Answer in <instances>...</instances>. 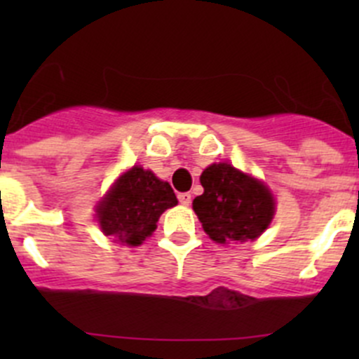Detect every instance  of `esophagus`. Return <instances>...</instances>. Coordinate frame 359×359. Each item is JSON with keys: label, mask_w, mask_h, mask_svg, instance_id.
Masks as SVG:
<instances>
[{"label": "esophagus", "mask_w": 359, "mask_h": 359, "mask_svg": "<svg viewBox=\"0 0 359 359\" xmlns=\"http://www.w3.org/2000/svg\"><path fill=\"white\" fill-rule=\"evenodd\" d=\"M191 200H193V198H191V194L189 193H180L179 194V201H180V205H184V206H187L191 203Z\"/></svg>", "instance_id": "34e87169"}]
</instances>
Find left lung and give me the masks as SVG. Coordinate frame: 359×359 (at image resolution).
Listing matches in <instances>:
<instances>
[{
  "label": "left lung",
  "instance_id": "8db88e82",
  "mask_svg": "<svg viewBox=\"0 0 359 359\" xmlns=\"http://www.w3.org/2000/svg\"><path fill=\"white\" fill-rule=\"evenodd\" d=\"M203 194L193 201L205 233L215 243L253 241L269 227L276 203L264 182L229 163H213L203 170Z\"/></svg>",
  "mask_w": 359,
  "mask_h": 359
}]
</instances>
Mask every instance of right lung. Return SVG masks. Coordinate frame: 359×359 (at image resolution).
<instances>
[{
  "label": "right lung",
  "instance_id": "right-lung-1",
  "mask_svg": "<svg viewBox=\"0 0 359 359\" xmlns=\"http://www.w3.org/2000/svg\"><path fill=\"white\" fill-rule=\"evenodd\" d=\"M177 203L168 182L159 180L151 170L133 166L112 184L95 212L106 236L139 247L154 233L159 215Z\"/></svg>",
  "mask_w": 359,
  "mask_h": 359
}]
</instances>
